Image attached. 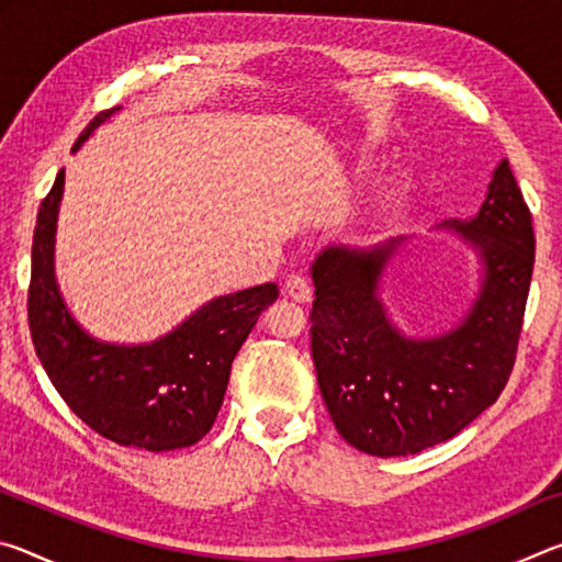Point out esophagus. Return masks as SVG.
<instances>
[{
  "mask_svg": "<svg viewBox=\"0 0 562 562\" xmlns=\"http://www.w3.org/2000/svg\"><path fill=\"white\" fill-rule=\"evenodd\" d=\"M284 290H288L290 297L297 300V302H310V297H312V284H310L307 278H304V274H290V280H288V284H284Z\"/></svg>",
  "mask_w": 562,
  "mask_h": 562,
  "instance_id": "1",
  "label": "esophagus"
}]
</instances>
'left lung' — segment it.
Instances as JSON below:
<instances>
[{"label":"left lung","mask_w":562,"mask_h":562,"mask_svg":"<svg viewBox=\"0 0 562 562\" xmlns=\"http://www.w3.org/2000/svg\"><path fill=\"white\" fill-rule=\"evenodd\" d=\"M473 247L479 294L441 335L412 337L389 317L382 278L408 237L327 245L312 262V359L341 439L369 456H412L453 439L496 402L516 361L536 237L508 160L469 221H443Z\"/></svg>","instance_id":"left-lung-1"}]
</instances>
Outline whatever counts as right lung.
Returning <instances> with one entry per match:
<instances>
[{
  "label": "right lung",
  "instance_id": "add662e5",
  "mask_svg": "<svg viewBox=\"0 0 562 562\" xmlns=\"http://www.w3.org/2000/svg\"><path fill=\"white\" fill-rule=\"evenodd\" d=\"M116 111L93 119L74 154ZM61 195L64 170L36 215L32 245L30 329L36 357L71 412L106 439L156 453L198 443L221 412L237 349L280 294L278 284L213 297L146 345L101 341L74 319L56 282Z\"/></svg>",
  "mask_w": 562,
  "mask_h": 562
}]
</instances>
